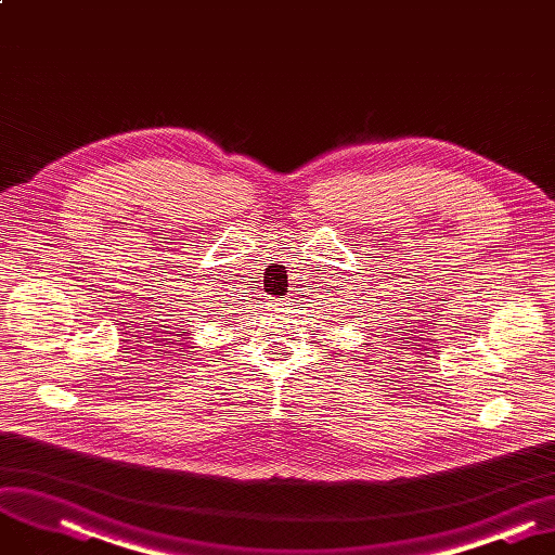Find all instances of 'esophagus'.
I'll list each match as a JSON object with an SVG mask.
<instances>
[{
    "instance_id": "34e87169",
    "label": "esophagus",
    "mask_w": 555,
    "mask_h": 555,
    "mask_svg": "<svg viewBox=\"0 0 555 555\" xmlns=\"http://www.w3.org/2000/svg\"><path fill=\"white\" fill-rule=\"evenodd\" d=\"M286 302H289V300H286ZM278 305H284V302H278Z\"/></svg>"
}]
</instances>
